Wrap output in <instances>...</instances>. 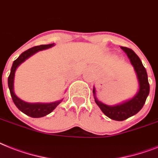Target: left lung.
<instances>
[{
	"instance_id": "left-lung-1",
	"label": "left lung",
	"mask_w": 158,
	"mask_h": 158,
	"mask_svg": "<svg viewBox=\"0 0 158 158\" xmlns=\"http://www.w3.org/2000/svg\"><path fill=\"white\" fill-rule=\"evenodd\" d=\"M120 48L123 50L128 57L131 66H133L135 73L136 75L138 81V91L134 95V97L127 101H123L115 106H110L103 103L97 98V91L95 86H93V97L95 102L99 106L104 114L116 121H123L128 118L136 114L139 110L143 108L146 99L149 94V83L148 80V75L145 68L143 66L139 57L135 54V52L131 48L121 46Z\"/></svg>"
}]
</instances>
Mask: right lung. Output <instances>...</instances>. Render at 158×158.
<instances>
[{
	"mask_svg": "<svg viewBox=\"0 0 158 158\" xmlns=\"http://www.w3.org/2000/svg\"><path fill=\"white\" fill-rule=\"evenodd\" d=\"M55 45V44H42V45L35 46L33 48H31L27 51L23 52L18 58L13 62L12 67L10 70V74L8 78V86L10 89V95L12 97L13 101L20 111L27 114V116H30L31 118H41L48 115L51 112L55 110V108L61 103L62 100L54 101V102H50V103H42V102H37V103H30L27 102L23 100L20 99L15 92V71L17 68L19 67L23 62L35 54L36 52L42 51V50L48 49L49 48H52Z\"/></svg>",
	"mask_w": 158,
	"mask_h": 158,
	"instance_id": "add662e5",
	"label": "right lung"
}]
</instances>
